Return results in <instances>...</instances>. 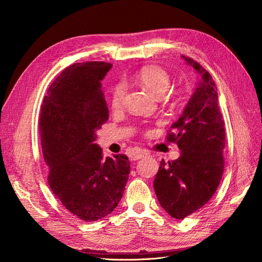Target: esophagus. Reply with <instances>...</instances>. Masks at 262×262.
I'll list each match as a JSON object with an SVG mask.
<instances>
[{
	"mask_svg": "<svg viewBox=\"0 0 262 262\" xmlns=\"http://www.w3.org/2000/svg\"><path fill=\"white\" fill-rule=\"evenodd\" d=\"M144 156H146V153L141 152V150H137V152H134V154H132L131 160L132 161H138V160H140V158L144 157Z\"/></svg>",
	"mask_w": 262,
	"mask_h": 262,
	"instance_id": "1",
	"label": "esophagus"
}]
</instances>
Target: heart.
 <instances>
[{
    "label": "heart",
    "instance_id": "1",
    "mask_svg": "<svg viewBox=\"0 0 262 262\" xmlns=\"http://www.w3.org/2000/svg\"><path fill=\"white\" fill-rule=\"evenodd\" d=\"M134 81L146 89L155 96L161 97L168 91L170 86V75L160 67L148 66L142 68L133 76ZM126 90L123 84H117L112 94V107L114 109L121 108L125 98Z\"/></svg>",
    "mask_w": 262,
    "mask_h": 262
}]
</instances>
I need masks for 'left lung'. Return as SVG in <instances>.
<instances>
[{
	"instance_id": "1",
	"label": "left lung",
	"mask_w": 262,
	"mask_h": 262,
	"mask_svg": "<svg viewBox=\"0 0 262 262\" xmlns=\"http://www.w3.org/2000/svg\"><path fill=\"white\" fill-rule=\"evenodd\" d=\"M201 78L187 105L168 133L181 150L173 162L161 161L154 190L162 208L182 220L201 209L220 185L224 171L225 126L217 98V87L199 63L181 55Z\"/></svg>"
}]
</instances>
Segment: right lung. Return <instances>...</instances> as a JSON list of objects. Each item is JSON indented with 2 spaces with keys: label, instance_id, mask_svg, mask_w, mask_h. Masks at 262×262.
I'll return each instance as SVG.
<instances>
[{
  "label": "right lung",
  "instance_id": "obj_1",
  "mask_svg": "<svg viewBox=\"0 0 262 262\" xmlns=\"http://www.w3.org/2000/svg\"><path fill=\"white\" fill-rule=\"evenodd\" d=\"M112 67L94 61L67 68L47 92L39 118L50 189L71 213L86 222L114 211L130 173L128 156L104 158L95 143L96 131L109 118L101 81Z\"/></svg>",
  "mask_w": 262,
  "mask_h": 262
}]
</instances>
